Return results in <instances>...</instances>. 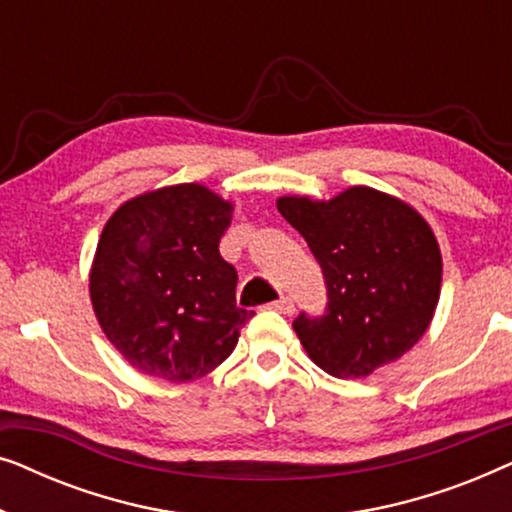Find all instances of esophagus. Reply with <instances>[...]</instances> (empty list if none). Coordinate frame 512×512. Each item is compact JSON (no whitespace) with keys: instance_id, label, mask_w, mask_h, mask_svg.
I'll return each mask as SVG.
<instances>
[{"instance_id":"esophagus-1","label":"esophagus","mask_w":512,"mask_h":512,"mask_svg":"<svg viewBox=\"0 0 512 512\" xmlns=\"http://www.w3.org/2000/svg\"><path fill=\"white\" fill-rule=\"evenodd\" d=\"M270 307H272V310L282 312V314H293V310H296V305H293V300H291V298H286V296H282L279 300H275V303H272Z\"/></svg>"}]
</instances>
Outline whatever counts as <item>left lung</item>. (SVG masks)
<instances>
[{"label":"left lung","mask_w":512,"mask_h":512,"mask_svg":"<svg viewBox=\"0 0 512 512\" xmlns=\"http://www.w3.org/2000/svg\"><path fill=\"white\" fill-rule=\"evenodd\" d=\"M277 209L305 237L326 279L324 317L293 321L307 356L328 375L354 380L410 352L443 284V256L424 216L370 186L331 200L282 195Z\"/></svg>","instance_id":"obj_1"}]
</instances>
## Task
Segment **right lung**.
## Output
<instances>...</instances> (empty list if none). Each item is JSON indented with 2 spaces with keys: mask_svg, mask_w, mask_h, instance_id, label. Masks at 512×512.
<instances>
[{
  "mask_svg": "<svg viewBox=\"0 0 512 512\" xmlns=\"http://www.w3.org/2000/svg\"><path fill=\"white\" fill-rule=\"evenodd\" d=\"M233 202L202 184H174L123 202L90 268V303L107 340L139 373L191 382L233 352L251 314L237 272L219 254Z\"/></svg>",
  "mask_w": 512,
  "mask_h": 512,
  "instance_id": "right-lung-1",
  "label": "right lung"
}]
</instances>
